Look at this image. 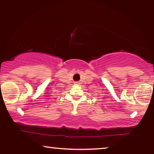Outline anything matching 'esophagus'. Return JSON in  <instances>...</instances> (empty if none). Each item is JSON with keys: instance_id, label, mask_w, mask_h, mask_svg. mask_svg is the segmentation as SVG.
<instances>
[{"instance_id": "esophagus-1", "label": "esophagus", "mask_w": 154, "mask_h": 154, "mask_svg": "<svg viewBox=\"0 0 154 154\" xmlns=\"http://www.w3.org/2000/svg\"><path fill=\"white\" fill-rule=\"evenodd\" d=\"M75 83H76V84H77V82H75Z\"/></svg>"}]
</instances>
